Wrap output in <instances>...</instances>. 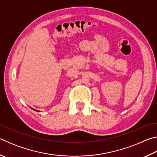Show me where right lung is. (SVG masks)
<instances>
[{"label": "right lung", "mask_w": 157, "mask_h": 157, "mask_svg": "<svg viewBox=\"0 0 157 157\" xmlns=\"http://www.w3.org/2000/svg\"><path fill=\"white\" fill-rule=\"evenodd\" d=\"M32 109H33V108H32ZM35 111H37V110H35Z\"/></svg>", "instance_id": "obj_1"}]
</instances>
